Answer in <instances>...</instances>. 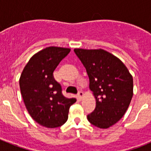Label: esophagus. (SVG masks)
I'll use <instances>...</instances> for the list:
<instances>
[{"label": "esophagus", "mask_w": 151, "mask_h": 151, "mask_svg": "<svg viewBox=\"0 0 151 151\" xmlns=\"http://www.w3.org/2000/svg\"><path fill=\"white\" fill-rule=\"evenodd\" d=\"M78 95L80 98H82V97H84V92L82 91H79L78 93Z\"/></svg>", "instance_id": "1"}]
</instances>
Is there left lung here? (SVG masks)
<instances>
[{
  "label": "left lung",
  "instance_id": "1",
  "mask_svg": "<svg viewBox=\"0 0 151 151\" xmlns=\"http://www.w3.org/2000/svg\"><path fill=\"white\" fill-rule=\"evenodd\" d=\"M89 77V88L96 107L87 118L100 129H108L121 119L133 96V78L118 57L103 49L76 48Z\"/></svg>",
  "mask_w": 151,
  "mask_h": 151
}]
</instances>
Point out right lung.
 I'll list each match as a JSON object with an SVG mask.
<instances>
[{
    "label": "right lung",
    "mask_w": 151,
    "mask_h": 151,
    "mask_svg": "<svg viewBox=\"0 0 151 151\" xmlns=\"http://www.w3.org/2000/svg\"><path fill=\"white\" fill-rule=\"evenodd\" d=\"M70 49L47 47L31 57L19 78L24 104L32 118L47 128H57L68 119L69 107L76 99L62 94L53 73Z\"/></svg>",
    "instance_id": "1"
}]
</instances>
